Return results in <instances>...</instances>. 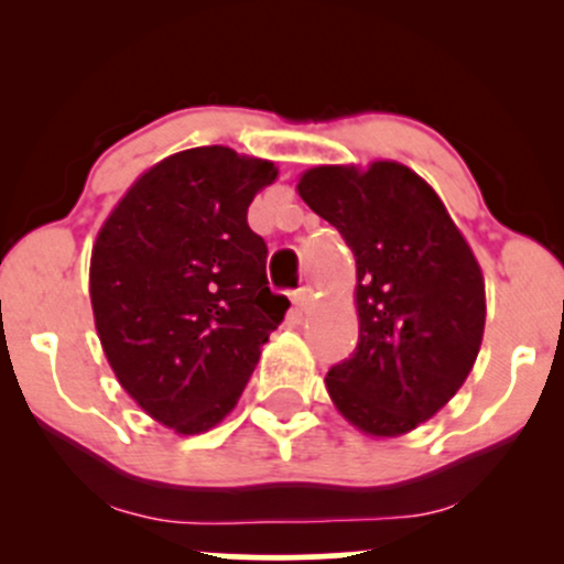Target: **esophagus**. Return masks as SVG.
I'll use <instances>...</instances> for the list:
<instances>
[{"mask_svg":"<svg viewBox=\"0 0 564 564\" xmlns=\"http://www.w3.org/2000/svg\"><path fill=\"white\" fill-rule=\"evenodd\" d=\"M294 304L304 313V310H307L310 304H313V291H310V289H300V291H296V294H294Z\"/></svg>","mask_w":564,"mask_h":564,"instance_id":"esophagus-1","label":"esophagus"}]
</instances>
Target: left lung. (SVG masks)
<instances>
[{
    "label": "left lung",
    "mask_w": 564,
    "mask_h": 564,
    "mask_svg": "<svg viewBox=\"0 0 564 564\" xmlns=\"http://www.w3.org/2000/svg\"><path fill=\"white\" fill-rule=\"evenodd\" d=\"M304 204L355 254L358 347L326 377L336 411L368 437L422 426L467 381L485 332V278L435 187L390 159L321 164Z\"/></svg>",
    "instance_id": "obj_1"
}]
</instances>
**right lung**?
Segmentation results:
<instances>
[{"instance_id": "1", "label": "right lung", "mask_w": 564, "mask_h": 564, "mask_svg": "<svg viewBox=\"0 0 564 564\" xmlns=\"http://www.w3.org/2000/svg\"><path fill=\"white\" fill-rule=\"evenodd\" d=\"M278 166L187 148L129 185L89 260L108 366L153 422L200 435L236 408L289 300L268 286V246L246 223Z\"/></svg>"}]
</instances>
